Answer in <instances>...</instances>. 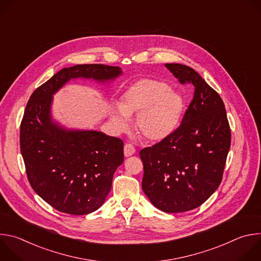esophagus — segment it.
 I'll use <instances>...</instances> for the list:
<instances>
[{"instance_id":"1","label":"esophagus","mask_w":261,"mask_h":261,"mask_svg":"<svg viewBox=\"0 0 261 261\" xmlns=\"http://www.w3.org/2000/svg\"><path fill=\"white\" fill-rule=\"evenodd\" d=\"M135 152H136V150H135V147L132 144L127 143L124 146V155H125V157H130V156L134 155Z\"/></svg>"}]
</instances>
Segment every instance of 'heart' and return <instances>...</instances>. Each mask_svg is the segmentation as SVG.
<instances>
[{"label": "heart", "instance_id": "heart-1", "mask_svg": "<svg viewBox=\"0 0 261 261\" xmlns=\"http://www.w3.org/2000/svg\"><path fill=\"white\" fill-rule=\"evenodd\" d=\"M184 111L181 95L159 80L141 79L132 84L121 96L117 106L109 111L113 129L124 132L129 118L135 116L134 125L145 139L160 141L177 128Z\"/></svg>", "mask_w": 261, "mask_h": 261}]
</instances>
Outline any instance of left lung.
I'll return each mask as SVG.
<instances>
[{
  "label": "left lung",
  "instance_id": "1",
  "mask_svg": "<svg viewBox=\"0 0 261 261\" xmlns=\"http://www.w3.org/2000/svg\"><path fill=\"white\" fill-rule=\"evenodd\" d=\"M165 67L180 84L194 86V97L180 126L140 151L141 187L160 211L181 213L198 207L218 189L231 134L224 103L199 74L181 64Z\"/></svg>",
  "mask_w": 261,
  "mask_h": 261
}]
</instances>
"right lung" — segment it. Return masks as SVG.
Returning <instances> with one entry per match:
<instances>
[{"label":"right lung","mask_w":261,"mask_h":261,"mask_svg":"<svg viewBox=\"0 0 261 261\" xmlns=\"http://www.w3.org/2000/svg\"><path fill=\"white\" fill-rule=\"evenodd\" d=\"M122 74L120 67L101 64L63 68L34 91L25 106L20 151L28 179L37 194L62 213L87 215L104 203L124 161V143L97 130L61 125L51 113L54 95L72 80L109 84Z\"/></svg>","instance_id":"add662e5"}]
</instances>
